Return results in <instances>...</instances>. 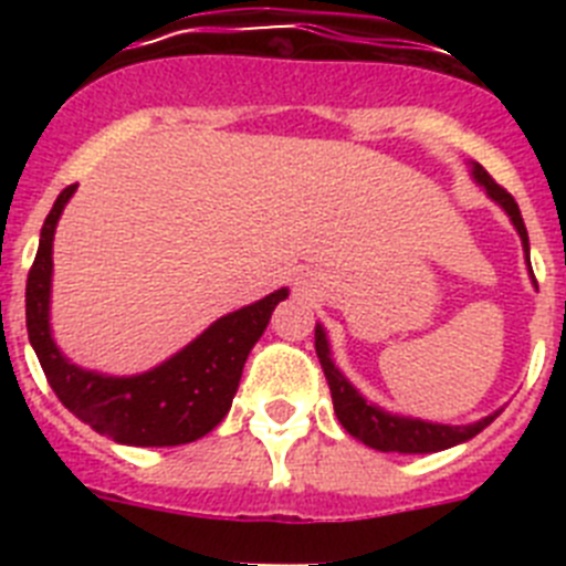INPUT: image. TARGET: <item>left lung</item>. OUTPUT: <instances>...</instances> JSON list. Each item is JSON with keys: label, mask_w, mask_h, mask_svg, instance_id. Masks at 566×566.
Segmentation results:
<instances>
[{"label": "left lung", "mask_w": 566, "mask_h": 566, "mask_svg": "<svg viewBox=\"0 0 566 566\" xmlns=\"http://www.w3.org/2000/svg\"><path fill=\"white\" fill-rule=\"evenodd\" d=\"M470 175H473V181H476L479 187H484L490 201H496L499 207L507 212L510 223L516 227L518 238H522V249L524 254H527V266H530L527 229H524L522 212H518V203L513 201V195H510L507 189L499 187V184L484 172L482 164H470ZM530 274H533V269H530ZM533 286H536V277H533ZM314 348H317L319 365H323V371H326L328 388H332V399H334V413H337L339 424H343L345 431L352 433L354 439H359L363 444L374 448V451L437 453V451H444V448H453V444L468 442V439L476 437L479 431H484V428L499 417L496 411L470 424H442V422H428V419H413V417H402V413L385 411V408H379V405L368 402V399H365L363 394H359L348 379H345V374L339 371L337 365H334L326 328L319 326V323L314 326Z\"/></svg>", "instance_id": "8db88e82"}]
</instances>
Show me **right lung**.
Listing matches in <instances>:
<instances>
[{"mask_svg":"<svg viewBox=\"0 0 566 566\" xmlns=\"http://www.w3.org/2000/svg\"><path fill=\"white\" fill-rule=\"evenodd\" d=\"M76 184L62 189L44 218L39 252L24 289L28 337L50 388L70 413L102 437L135 448H172L207 437L232 408L249 352L266 332L269 317L289 289L214 319L203 334L144 374L109 377L70 363L50 332L53 286V234Z\"/></svg>","mask_w":566,"mask_h":566,"instance_id":"right-lung-1","label":"right lung"}]
</instances>
